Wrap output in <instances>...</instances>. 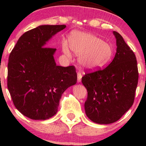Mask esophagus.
<instances>
[{
  "label": "esophagus",
  "mask_w": 146,
  "mask_h": 146,
  "mask_svg": "<svg viewBox=\"0 0 146 146\" xmlns=\"http://www.w3.org/2000/svg\"><path fill=\"white\" fill-rule=\"evenodd\" d=\"M78 82H81V80H82V75L80 72H78Z\"/></svg>",
  "instance_id": "34e87169"
}]
</instances>
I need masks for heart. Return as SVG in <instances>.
<instances>
[{
  "mask_svg": "<svg viewBox=\"0 0 146 146\" xmlns=\"http://www.w3.org/2000/svg\"><path fill=\"white\" fill-rule=\"evenodd\" d=\"M71 50L78 57L79 63L86 69L95 70L106 64L113 56L111 45L101 38L88 33L75 32L69 39ZM66 41H63L62 48L64 55L71 57V51Z\"/></svg>",
  "mask_w": 146,
  "mask_h": 146,
  "instance_id": "heart-1",
  "label": "heart"
}]
</instances>
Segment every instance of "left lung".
Returning a JSON list of instances; mask_svg holds the SVG:
<instances>
[{
  "label": "left lung",
  "instance_id": "left-lung-1",
  "mask_svg": "<svg viewBox=\"0 0 146 146\" xmlns=\"http://www.w3.org/2000/svg\"><path fill=\"white\" fill-rule=\"evenodd\" d=\"M113 34L117 47L112 62L104 69L86 73L82 78L88 92L85 113L99 124L114 123L130 109L138 84L135 53L119 33L113 31Z\"/></svg>",
  "mask_w": 146,
  "mask_h": 146
}]
</instances>
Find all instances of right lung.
<instances>
[{"label": "right lung", "instance_id": "obj_1", "mask_svg": "<svg viewBox=\"0 0 146 146\" xmlns=\"http://www.w3.org/2000/svg\"><path fill=\"white\" fill-rule=\"evenodd\" d=\"M66 25H40L20 37L9 57L7 88L18 111L34 120L58 112L62 95L77 82L73 66H57L46 42Z\"/></svg>", "mask_w": 146, "mask_h": 146}]
</instances>
